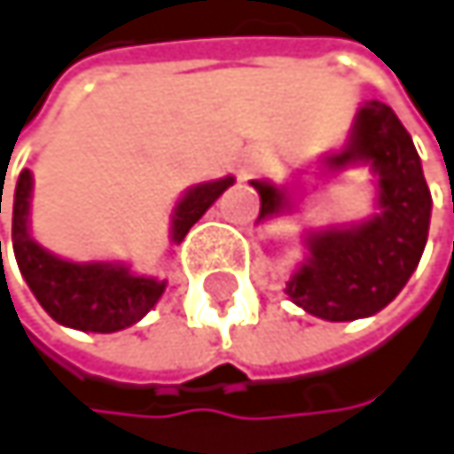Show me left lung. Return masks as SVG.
Masks as SVG:
<instances>
[{"mask_svg":"<svg viewBox=\"0 0 454 454\" xmlns=\"http://www.w3.org/2000/svg\"><path fill=\"white\" fill-rule=\"evenodd\" d=\"M368 163L379 176V215L351 229L308 234L310 258L291 275L286 294L310 316L354 321L387 308L417 270L430 225V190L411 136L387 103L371 100L356 114L351 141L326 158L329 168ZM267 220L286 207V193L253 182Z\"/></svg>","mask_w":454,"mask_h":454,"instance_id":"1","label":"left lung"}]
</instances>
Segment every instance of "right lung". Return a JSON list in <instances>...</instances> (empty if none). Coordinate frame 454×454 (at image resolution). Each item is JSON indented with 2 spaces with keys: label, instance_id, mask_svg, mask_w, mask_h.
<instances>
[{
  "label": "right lung",
  "instance_id": "right-lung-1",
  "mask_svg": "<svg viewBox=\"0 0 454 454\" xmlns=\"http://www.w3.org/2000/svg\"><path fill=\"white\" fill-rule=\"evenodd\" d=\"M234 184V176L217 182H204L187 190L184 199L174 209L171 234L174 242H182L184 234L223 193ZM4 190V187H2ZM29 196H32V174L21 171L19 184L12 193V253L19 270L29 283L32 294L43 310L81 333H116L136 321H141L166 291L163 280H152L130 275L119 264H73L54 253L43 250L29 237ZM2 212V193H0Z\"/></svg>",
  "mask_w": 454,
  "mask_h": 454
}]
</instances>
